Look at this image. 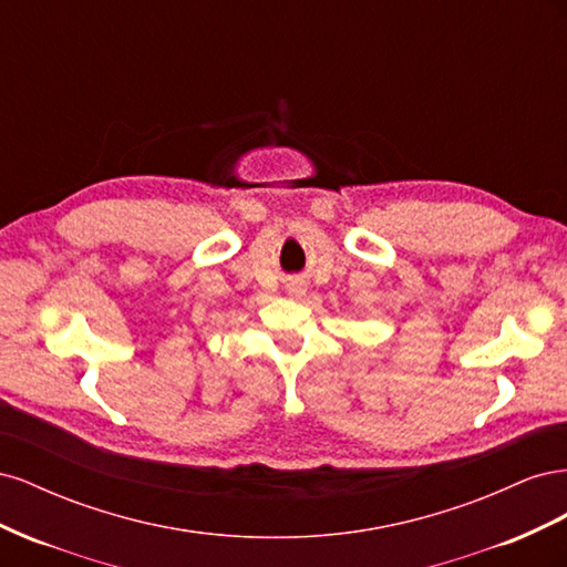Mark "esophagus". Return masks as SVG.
<instances>
[{"instance_id": "1", "label": "esophagus", "mask_w": 567, "mask_h": 567, "mask_svg": "<svg viewBox=\"0 0 567 567\" xmlns=\"http://www.w3.org/2000/svg\"><path fill=\"white\" fill-rule=\"evenodd\" d=\"M300 290H302V286H296V293H300Z\"/></svg>"}]
</instances>
